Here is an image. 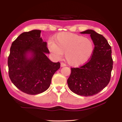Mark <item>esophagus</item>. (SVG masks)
<instances>
[{
	"mask_svg": "<svg viewBox=\"0 0 122 122\" xmlns=\"http://www.w3.org/2000/svg\"><path fill=\"white\" fill-rule=\"evenodd\" d=\"M60 66H61V67H63V66H66V64H64V63H63V62H61V64H60Z\"/></svg>",
	"mask_w": 122,
	"mask_h": 122,
	"instance_id": "esophagus-1",
	"label": "esophagus"
}]
</instances>
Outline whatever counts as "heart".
Masks as SVG:
<instances>
[{"mask_svg": "<svg viewBox=\"0 0 122 122\" xmlns=\"http://www.w3.org/2000/svg\"><path fill=\"white\" fill-rule=\"evenodd\" d=\"M51 52L58 58L65 53L68 63L78 66L86 63L92 56L94 50L93 41L82 35L70 32H60L54 38L53 43L48 44Z\"/></svg>", "mask_w": 122, "mask_h": 122, "instance_id": "b5f03b06", "label": "heart"}]
</instances>
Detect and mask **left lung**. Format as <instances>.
I'll return each instance as SVG.
<instances>
[{"label": "left lung", "mask_w": 122, "mask_h": 122, "mask_svg": "<svg viewBox=\"0 0 122 122\" xmlns=\"http://www.w3.org/2000/svg\"><path fill=\"white\" fill-rule=\"evenodd\" d=\"M90 34L94 45L91 60L80 68H71L67 81L69 89L76 94L89 97L97 94L107 86L113 69L112 50L107 40L91 29L80 32Z\"/></svg>", "instance_id": "left-lung-1"}]
</instances>
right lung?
Returning <instances> with one entry per match:
<instances>
[{
	"label": "right lung",
	"instance_id": "obj_1",
	"mask_svg": "<svg viewBox=\"0 0 122 122\" xmlns=\"http://www.w3.org/2000/svg\"><path fill=\"white\" fill-rule=\"evenodd\" d=\"M41 30H33L18 36L12 42L8 59L9 76L12 83L22 92L35 95L49 87L60 63L52 62L47 43L40 37Z\"/></svg>",
	"mask_w": 122,
	"mask_h": 122
}]
</instances>
